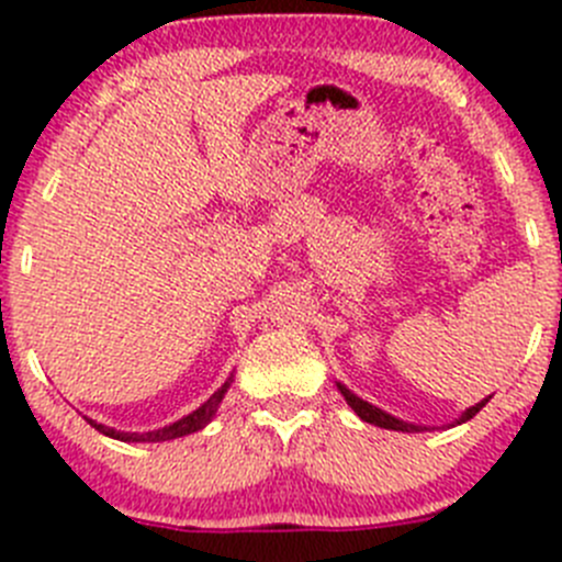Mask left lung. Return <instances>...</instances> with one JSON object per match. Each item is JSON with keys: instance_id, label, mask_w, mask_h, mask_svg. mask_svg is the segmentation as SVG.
I'll return each instance as SVG.
<instances>
[{"instance_id": "8db88e82", "label": "left lung", "mask_w": 562, "mask_h": 562, "mask_svg": "<svg viewBox=\"0 0 562 562\" xmlns=\"http://www.w3.org/2000/svg\"><path fill=\"white\" fill-rule=\"evenodd\" d=\"M339 392L345 394V400H347V405H350L352 411H356L358 416H361V419L364 422H370V425H378V427H386V430H416L414 425H405V422H400V419H394V416H389L386 411H381V408H375V405H370V403H364V400L361 397H356V394L352 392H347L345 386H339ZM488 403V400H483V403H477V405H472V408L467 411V414L461 416V422H467V419H472L474 414H480V408H483V405Z\"/></svg>"}]
</instances>
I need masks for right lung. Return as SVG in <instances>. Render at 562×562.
Listing matches in <instances>:
<instances>
[{"label":"right lung","instance_id":"right-lung-1","mask_svg":"<svg viewBox=\"0 0 562 562\" xmlns=\"http://www.w3.org/2000/svg\"><path fill=\"white\" fill-rule=\"evenodd\" d=\"M228 383H223L221 389H217L215 394H212L210 400H206L204 405L198 411H192L190 416H184V419L173 422V425L162 427V430H151V432H121V430H112V427H104V425H95L93 419H88L90 425L95 427L99 432H104V436H112V438H121V441H168V438H179V436H187V432H195L201 430V427L206 425V422L215 416L217 405H221L223 394H226Z\"/></svg>","mask_w":562,"mask_h":562}]
</instances>
